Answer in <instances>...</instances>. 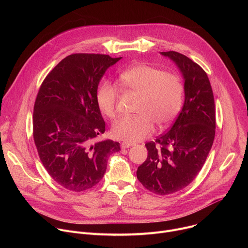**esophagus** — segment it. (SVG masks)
Instances as JSON below:
<instances>
[{"label": "esophagus", "mask_w": 248, "mask_h": 248, "mask_svg": "<svg viewBox=\"0 0 248 248\" xmlns=\"http://www.w3.org/2000/svg\"><path fill=\"white\" fill-rule=\"evenodd\" d=\"M134 145H135L134 143L127 142V141H124V142L122 143V148H129V147H132Z\"/></svg>", "instance_id": "34e87169"}]
</instances>
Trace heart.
<instances>
[{"mask_svg":"<svg viewBox=\"0 0 248 248\" xmlns=\"http://www.w3.org/2000/svg\"><path fill=\"white\" fill-rule=\"evenodd\" d=\"M119 83L124 89L140 96L136 107L138 115L124 117L113 126L115 137L127 142H138L149 136L153 131L154 123L159 127L166 126L182 107V80L158 67L143 63L127 67L120 74ZM118 97L119 90L113 82L104 80L98 86L96 102L106 117H116Z\"/></svg>","mask_w":248,"mask_h":248,"instance_id":"1","label":"heart"}]
</instances>
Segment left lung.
Listing matches in <instances>:
<instances>
[{"mask_svg": "<svg viewBox=\"0 0 248 248\" xmlns=\"http://www.w3.org/2000/svg\"><path fill=\"white\" fill-rule=\"evenodd\" d=\"M179 67L185 80V103L170 130L145 144L146 161L137 169L138 181L159 195L186 187L201 170L215 138V102L204 69L186 56L161 52Z\"/></svg>", "mask_w": 248, "mask_h": 248, "instance_id": "left-lung-1", "label": "left lung"}]
</instances>
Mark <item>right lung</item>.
Returning a JSON list of instances; mask_svg holds the SVG:
<instances>
[{
    "mask_svg": "<svg viewBox=\"0 0 248 248\" xmlns=\"http://www.w3.org/2000/svg\"><path fill=\"white\" fill-rule=\"evenodd\" d=\"M121 58L73 54L46 77L34 104L33 138L39 158L61 186L84 191L96 186L107 170L108 158L120 143L96 141L105 122L96 91L106 70Z\"/></svg>",
    "mask_w": 248,
    "mask_h": 248,
    "instance_id": "obj_1",
    "label": "right lung"
}]
</instances>
